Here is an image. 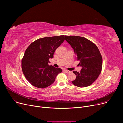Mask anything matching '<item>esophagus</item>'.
Returning <instances> with one entry per match:
<instances>
[{
  "mask_svg": "<svg viewBox=\"0 0 123 123\" xmlns=\"http://www.w3.org/2000/svg\"><path fill=\"white\" fill-rule=\"evenodd\" d=\"M64 72H66V73H70L71 72V71H70L69 70H64Z\"/></svg>",
  "mask_w": 123,
  "mask_h": 123,
  "instance_id": "1",
  "label": "esophagus"
}]
</instances>
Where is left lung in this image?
Segmentation results:
<instances>
[{
  "label": "left lung",
  "mask_w": 123,
  "mask_h": 123,
  "mask_svg": "<svg viewBox=\"0 0 123 123\" xmlns=\"http://www.w3.org/2000/svg\"><path fill=\"white\" fill-rule=\"evenodd\" d=\"M65 40L73 49L82 68L79 73L73 72L76 78L72 83L81 88L91 85L99 76L102 68V57L98 48L91 41L79 36H65Z\"/></svg>",
  "instance_id": "obj_1"
}]
</instances>
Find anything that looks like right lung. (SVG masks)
<instances>
[{
  "instance_id": "obj_1",
  "label": "right lung",
  "mask_w": 123,
  "mask_h": 123,
  "mask_svg": "<svg viewBox=\"0 0 123 123\" xmlns=\"http://www.w3.org/2000/svg\"><path fill=\"white\" fill-rule=\"evenodd\" d=\"M65 36L46 37L32 42L26 50L21 62L22 72L31 85L45 88L54 83L62 70L49 65L54 52L65 40Z\"/></svg>"
}]
</instances>
